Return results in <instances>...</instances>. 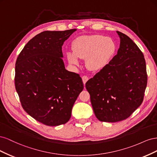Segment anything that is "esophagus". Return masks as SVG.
<instances>
[{"label": "esophagus", "instance_id": "esophagus-1", "mask_svg": "<svg viewBox=\"0 0 157 157\" xmlns=\"http://www.w3.org/2000/svg\"><path fill=\"white\" fill-rule=\"evenodd\" d=\"M82 81H83L84 84H86V82L88 81V80L89 79V78L87 77V76L84 75L83 77H82Z\"/></svg>", "mask_w": 157, "mask_h": 157}]
</instances>
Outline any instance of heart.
<instances>
[{"mask_svg":"<svg viewBox=\"0 0 157 157\" xmlns=\"http://www.w3.org/2000/svg\"><path fill=\"white\" fill-rule=\"evenodd\" d=\"M72 47L73 52L67 54L69 62L76 65L79 63V58H87V65L92 70L105 67L116 50V44L112 39L99 35L78 37Z\"/></svg>","mask_w":157,"mask_h":157,"instance_id":"1","label":"heart"}]
</instances>
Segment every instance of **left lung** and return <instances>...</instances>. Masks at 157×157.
<instances>
[{
  "instance_id": "8db88e82",
  "label": "left lung",
  "mask_w": 157,
  "mask_h": 157,
  "mask_svg": "<svg viewBox=\"0 0 157 157\" xmlns=\"http://www.w3.org/2000/svg\"><path fill=\"white\" fill-rule=\"evenodd\" d=\"M117 32L121 39L117 54L86 83L95 115L101 122L129 117L143 102L147 84L143 53L129 36Z\"/></svg>"
}]
</instances>
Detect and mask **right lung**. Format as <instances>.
Returning a JSON list of instances; mask_svg holds the SVG:
<instances>
[{
	"label": "right lung",
	"instance_id": "obj_1",
	"mask_svg": "<svg viewBox=\"0 0 157 157\" xmlns=\"http://www.w3.org/2000/svg\"><path fill=\"white\" fill-rule=\"evenodd\" d=\"M76 29L43 31L33 37L19 54L15 87L23 109L50 126L67 123L84 85L78 74L65 68L63 42Z\"/></svg>",
	"mask_w": 157,
	"mask_h": 157
}]
</instances>
